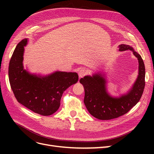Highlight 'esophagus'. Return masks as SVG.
<instances>
[{
	"label": "esophagus",
	"instance_id": "obj_1",
	"mask_svg": "<svg viewBox=\"0 0 154 154\" xmlns=\"http://www.w3.org/2000/svg\"><path fill=\"white\" fill-rule=\"evenodd\" d=\"M87 74V70H85V69H82L78 72V75L80 78L83 77L84 76H85Z\"/></svg>",
	"mask_w": 154,
	"mask_h": 154
}]
</instances>
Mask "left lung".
I'll return each instance as SVG.
<instances>
[{
  "mask_svg": "<svg viewBox=\"0 0 154 154\" xmlns=\"http://www.w3.org/2000/svg\"><path fill=\"white\" fill-rule=\"evenodd\" d=\"M120 51L130 50L137 58L139 74L132 88L127 94L120 97H112L106 91V81L101 74L86 76L80 82L84 87V103L89 113L101 120L119 118L131 109L140 100L145 86V67L141 55L129 45H119Z\"/></svg>",
  "mask_w": 154,
  "mask_h": 154,
  "instance_id": "8db88e82",
  "label": "left lung"
}]
</instances>
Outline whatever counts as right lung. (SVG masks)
<instances>
[{"mask_svg":"<svg viewBox=\"0 0 154 154\" xmlns=\"http://www.w3.org/2000/svg\"><path fill=\"white\" fill-rule=\"evenodd\" d=\"M27 42L25 38L18 43L11 58L8 70L11 88L20 103L35 113L49 116L59 109L63 92L78 82V75L60 71L43 77L29 74L22 63Z\"/></svg>","mask_w":154,"mask_h":154,"instance_id":"add662e5","label":"right lung"}]
</instances>
